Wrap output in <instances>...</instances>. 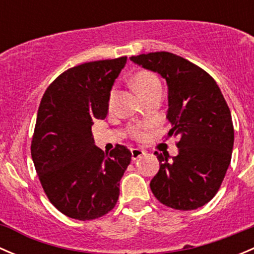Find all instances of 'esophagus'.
Instances as JSON below:
<instances>
[{
    "instance_id": "34e87169",
    "label": "esophagus",
    "mask_w": 254,
    "mask_h": 254,
    "mask_svg": "<svg viewBox=\"0 0 254 254\" xmlns=\"http://www.w3.org/2000/svg\"><path fill=\"white\" fill-rule=\"evenodd\" d=\"M143 155H145V151L140 150V148H132L131 150V157L134 161L137 160V158L142 157Z\"/></svg>"
}]
</instances>
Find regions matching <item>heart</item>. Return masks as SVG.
I'll return each instance as SVG.
<instances>
[{
  "instance_id": "obj_1",
  "label": "heart",
  "mask_w": 254,
  "mask_h": 254,
  "mask_svg": "<svg viewBox=\"0 0 254 254\" xmlns=\"http://www.w3.org/2000/svg\"><path fill=\"white\" fill-rule=\"evenodd\" d=\"M132 87L135 91L139 93L141 98L146 99L155 93H161L162 92V84H161L160 78L153 72L147 70H140L134 73L131 78ZM113 99H114V89H112L108 97V108L111 109L113 106ZM129 134L132 139L142 140L146 137V127L143 125H130Z\"/></svg>"
}]
</instances>
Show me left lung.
I'll return each mask as SVG.
<instances>
[{"label": "left lung", "instance_id": "obj_1", "mask_svg": "<svg viewBox=\"0 0 254 254\" xmlns=\"http://www.w3.org/2000/svg\"><path fill=\"white\" fill-rule=\"evenodd\" d=\"M130 60L158 72L168 84V137L179 153L155 152L160 170L150 187L163 205L194 210L209 203L221 187L231 162L234 124L215 79L184 58L167 51L141 54Z\"/></svg>", "mask_w": 254, "mask_h": 254}]
</instances>
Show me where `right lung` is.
I'll return each mask as SVG.
<instances>
[{
    "instance_id": "1",
    "label": "right lung",
    "mask_w": 254,
    "mask_h": 254,
    "mask_svg": "<svg viewBox=\"0 0 254 254\" xmlns=\"http://www.w3.org/2000/svg\"><path fill=\"white\" fill-rule=\"evenodd\" d=\"M127 56L84 63L58 76L38 109L30 152L44 193L71 219L108 214L131 161L124 145L109 153L93 143L92 125L108 113V97Z\"/></svg>"
}]
</instances>
